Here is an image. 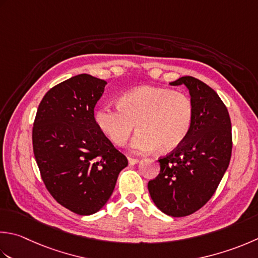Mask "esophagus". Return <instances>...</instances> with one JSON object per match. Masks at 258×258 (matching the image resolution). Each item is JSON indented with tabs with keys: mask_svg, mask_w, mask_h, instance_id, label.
Listing matches in <instances>:
<instances>
[{
	"mask_svg": "<svg viewBox=\"0 0 258 258\" xmlns=\"http://www.w3.org/2000/svg\"><path fill=\"white\" fill-rule=\"evenodd\" d=\"M128 163H130V165H134L136 163H139V160L133 159V158H128Z\"/></svg>",
	"mask_w": 258,
	"mask_h": 258,
	"instance_id": "obj_1",
	"label": "esophagus"
}]
</instances>
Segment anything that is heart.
I'll return each mask as SVG.
<instances>
[{
    "mask_svg": "<svg viewBox=\"0 0 258 258\" xmlns=\"http://www.w3.org/2000/svg\"><path fill=\"white\" fill-rule=\"evenodd\" d=\"M192 100L173 89L140 86L118 98V107L105 105L95 112V122L106 138L117 146L127 142L135 128L132 150L146 153L159 149L171 152L190 134L194 124Z\"/></svg>",
    "mask_w": 258,
    "mask_h": 258,
    "instance_id": "obj_1",
    "label": "heart"
}]
</instances>
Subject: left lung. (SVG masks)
<instances>
[{
  "instance_id": "8db88e82",
  "label": "left lung",
  "mask_w": 258,
  "mask_h": 258,
  "mask_svg": "<svg viewBox=\"0 0 258 258\" xmlns=\"http://www.w3.org/2000/svg\"><path fill=\"white\" fill-rule=\"evenodd\" d=\"M170 85H184L189 89L194 124L184 142L159 159L160 173L149 181L148 188L162 213L184 217L208 203L228 168L231 122L218 94L201 80L184 76Z\"/></svg>"
}]
</instances>
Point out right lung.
Instances as JSON below:
<instances>
[{
	"mask_svg": "<svg viewBox=\"0 0 258 258\" xmlns=\"http://www.w3.org/2000/svg\"><path fill=\"white\" fill-rule=\"evenodd\" d=\"M106 84L82 74L55 85L43 96L33 123V153L45 188L82 216L103 208L128 164L95 122Z\"/></svg>",
	"mask_w": 258,
	"mask_h": 258,
	"instance_id": "right-lung-1",
	"label": "right lung"
}]
</instances>
